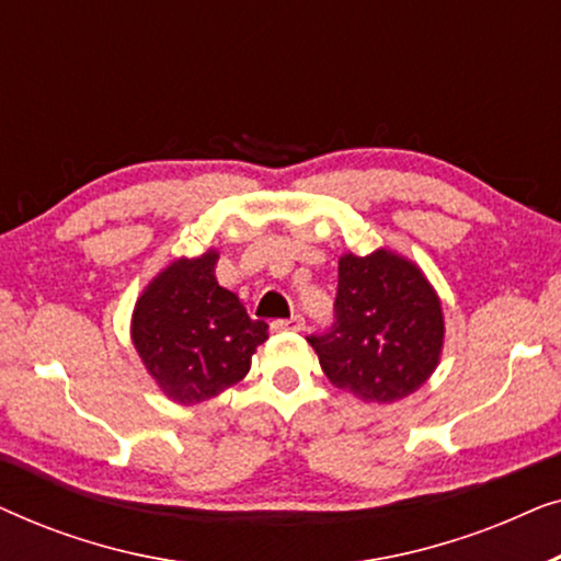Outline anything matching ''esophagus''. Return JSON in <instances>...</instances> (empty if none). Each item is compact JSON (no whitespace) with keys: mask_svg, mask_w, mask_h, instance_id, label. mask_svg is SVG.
<instances>
[{"mask_svg":"<svg viewBox=\"0 0 561 561\" xmlns=\"http://www.w3.org/2000/svg\"><path fill=\"white\" fill-rule=\"evenodd\" d=\"M306 327L304 317H290V319H275L271 329L273 332H301V329Z\"/></svg>","mask_w":561,"mask_h":561,"instance_id":"1","label":"esophagus"}]
</instances>
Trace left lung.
<instances>
[{
  "label": "left lung",
  "mask_w": 561,
  "mask_h": 561,
  "mask_svg": "<svg viewBox=\"0 0 561 561\" xmlns=\"http://www.w3.org/2000/svg\"><path fill=\"white\" fill-rule=\"evenodd\" d=\"M306 340L336 388L393 403L424 386L439 363L442 304L424 273L393 252L344 255L332 327Z\"/></svg>",
  "instance_id": "left-lung-1"
}]
</instances>
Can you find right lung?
Here are the masks:
<instances>
[{"mask_svg": "<svg viewBox=\"0 0 561 561\" xmlns=\"http://www.w3.org/2000/svg\"><path fill=\"white\" fill-rule=\"evenodd\" d=\"M217 257L209 250L175 260L135 304V350L163 393L183 405L240 382L267 340L265 321L250 319L237 294L217 283Z\"/></svg>", "mask_w": 561, "mask_h": 561, "instance_id": "add662e5", "label": "right lung"}]
</instances>
